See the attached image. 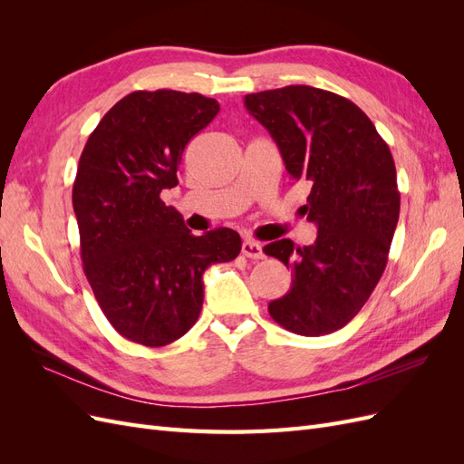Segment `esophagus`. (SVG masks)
I'll return each instance as SVG.
<instances>
[{
    "label": "esophagus",
    "mask_w": 464,
    "mask_h": 464,
    "mask_svg": "<svg viewBox=\"0 0 464 464\" xmlns=\"http://www.w3.org/2000/svg\"><path fill=\"white\" fill-rule=\"evenodd\" d=\"M242 254L249 259H263L265 257V251L263 246L256 240H244L242 244Z\"/></svg>",
    "instance_id": "1"
}]
</instances>
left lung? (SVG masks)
<instances>
[{"label": "left lung", "instance_id": "1", "mask_svg": "<svg viewBox=\"0 0 464 464\" xmlns=\"http://www.w3.org/2000/svg\"><path fill=\"white\" fill-rule=\"evenodd\" d=\"M288 174L312 186L304 213L312 246H265L292 269V286L269 304L280 327L304 336L343 329L382 278L401 210L397 170L375 125L348 98L307 85L246 94Z\"/></svg>", "mask_w": 464, "mask_h": 464}]
</instances>
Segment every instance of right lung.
Segmentation results:
<instances>
[{
  "instance_id": "1",
  "label": "right lung",
  "mask_w": 464,
  "mask_h": 464,
  "mask_svg": "<svg viewBox=\"0 0 464 464\" xmlns=\"http://www.w3.org/2000/svg\"><path fill=\"white\" fill-rule=\"evenodd\" d=\"M218 110L199 92L135 91L106 111L82 149L73 184L82 269L128 341L164 346L184 336L201 314L205 269L242 249L230 228L193 236L160 199L178 186L189 139Z\"/></svg>"
}]
</instances>
